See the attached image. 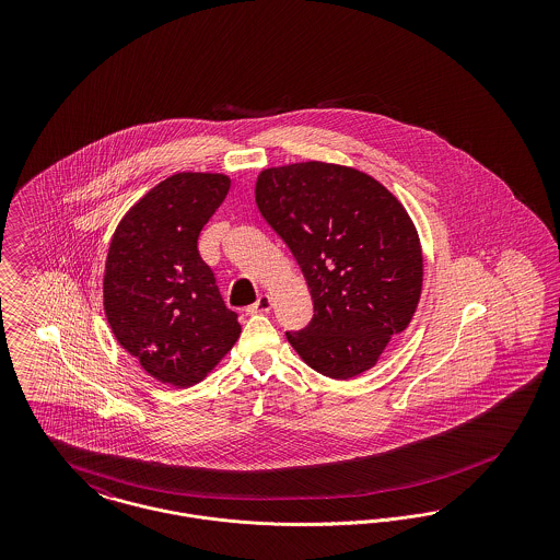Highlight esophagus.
Here are the masks:
<instances>
[{"instance_id": "34e87169", "label": "esophagus", "mask_w": 560, "mask_h": 560, "mask_svg": "<svg viewBox=\"0 0 560 560\" xmlns=\"http://www.w3.org/2000/svg\"><path fill=\"white\" fill-rule=\"evenodd\" d=\"M270 306H272V300H270V295H260L252 306H247L245 308V313L247 315H256V313H268L270 311Z\"/></svg>"}]
</instances>
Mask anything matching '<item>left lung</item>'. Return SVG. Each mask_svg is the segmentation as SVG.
Here are the masks:
<instances>
[{"instance_id":"1","label":"left lung","mask_w":560,"mask_h":560,"mask_svg":"<svg viewBox=\"0 0 560 560\" xmlns=\"http://www.w3.org/2000/svg\"><path fill=\"white\" fill-rule=\"evenodd\" d=\"M256 203L313 298L311 323L285 334L293 350L334 380L372 370L422 293V247L399 199L354 167L304 161L260 172Z\"/></svg>"}]
</instances>
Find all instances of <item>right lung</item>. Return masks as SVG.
<instances>
[{
  "label": "right lung",
  "instance_id": "right-lung-1",
  "mask_svg": "<svg viewBox=\"0 0 560 560\" xmlns=\"http://www.w3.org/2000/svg\"><path fill=\"white\" fill-rule=\"evenodd\" d=\"M224 174L180 172L151 188L119 222L105 265V315L117 342L163 384L201 382L241 334L197 249L224 201Z\"/></svg>",
  "mask_w": 560,
  "mask_h": 560
}]
</instances>
